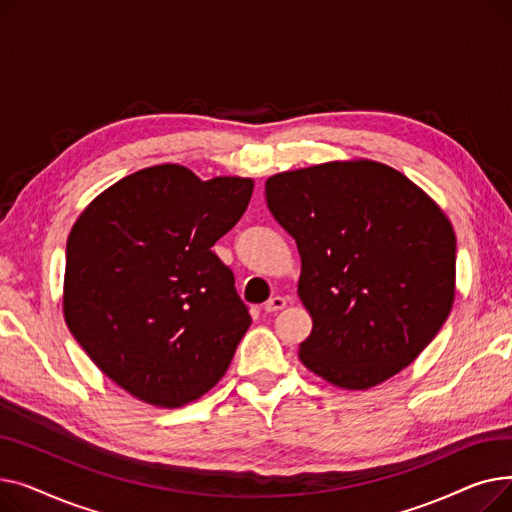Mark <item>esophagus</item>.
I'll return each instance as SVG.
<instances>
[{"label": "esophagus", "mask_w": 512, "mask_h": 512, "mask_svg": "<svg viewBox=\"0 0 512 512\" xmlns=\"http://www.w3.org/2000/svg\"><path fill=\"white\" fill-rule=\"evenodd\" d=\"M284 307H286V299H284V297H272L270 301L265 303L263 309H265L267 313H274V311H282Z\"/></svg>", "instance_id": "esophagus-1"}]
</instances>
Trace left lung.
Here are the masks:
<instances>
[{"label": "left lung", "instance_id": "1", "mask_svg": "<svg viewBox=\"0 0 512 512\" xmlns=\"http://www.w3.org/2000/svg\"><path fill=\"white\" fill-rule=\"evenodd\" d=\"M265 201L301 255L299 299L313 319L301 363L344 390L409 367L454 303L456 238L440 205L371 159L274 174Z\"/></svg>", "mask_w": 512, "mask_h": 512}]
</instances>
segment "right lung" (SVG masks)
Listing matches in <instances>:
<instances>
[{
	"label": "right lung",
	"instance_id": "obj_1",
	"mask_svg": "<svg viewBox=\"0 0 512 512\" xmlns=\"http://www.w3.org/2000/svg\"><path fill=\"white\" fill-rule=\"evenodd\" d=\"M251 195V178L201 180L161 164L118 180L78 215L66 245V326L134 398L176 409L224 378L251 315L211 247Z\"/></svg>",
	"mask_w": 512,
	"mask_h": 512
}]
</instances>
